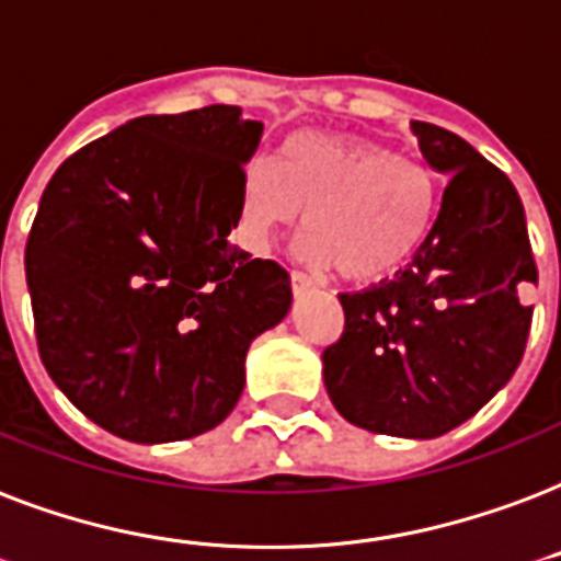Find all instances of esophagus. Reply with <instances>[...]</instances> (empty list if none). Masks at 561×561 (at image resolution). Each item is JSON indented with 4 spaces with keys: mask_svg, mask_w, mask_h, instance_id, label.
<instances>
[{
    "mask_svg": "<svg viewBox=\"0 0 561 561\" xmlns=\"http://www.w3.org/2000/svg\"><path fill=\"white\" fill-rule=\"evenodd\" d=\"M290 288H294V294H306V290L314 288V282H311V276H306L302 271H290Z\"/></svg>",
    "mask_w": 561,
    "mask_h": 561,
    "instance_id": "obj_1",
    "label": "esophagus"
}]
</instances>
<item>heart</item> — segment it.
I'll return each mask as SVG.
<instances>
[{"instance_id": "heart-1", "label": "heart", "mask_w": 561, "mask_h": 561, "mask_svg": "<svg viewBox=\"0 0 561 561\" xmlns=\"http://www.w3.org/2000/svg\"><path fill=\"white\" fill-rule=\"evenodd\" d=\"M438 185L421 161L367 138L299 131L241 179V238L262 252L306 214L302 255L350 282H379L414 259L433 229Z\"/></svg>"}]
</instances>
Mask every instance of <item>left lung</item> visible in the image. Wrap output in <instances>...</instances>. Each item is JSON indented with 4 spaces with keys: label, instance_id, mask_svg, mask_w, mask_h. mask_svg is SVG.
<instances>
[{
    "label": "left lung",
    "instance_id": "left-lung-1",
    "mask_svg": "<svg viewBox=\"0 0 561 561\" xmlns=\"http://www.w3.org/2000/svg\"><path fill=\"white\" fill-rule=\"evenodd\" d=\"M423 158L450 173L433 232L391 282L341 294L344 332L323 379L350 423L438 438L480 412L524 358L538 271L503 170L447 128L414 119Z\"/></svg>",
    "mask_w": 561,
    "mask_h": 561
}]
</instances>
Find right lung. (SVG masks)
Listing matches in <instances>:
<instances>
[{
	"label": "right lung",
	"mask_w": 561,
	"mask_h": 561,
	"mask_svg": "<svg viewBox=\"0 0 561 561\" xmlns=\"http://www.w3.org/2000/svg\"><path fill=\"white\" fill-rule=\"evenodd\" d=\"M264 126L238 105L128 119L43 191L25 282L43 367L96 426L138 444L208 433L290 276L229 241Z\"/></svg>",
	"instance_id": "add662e5"
}]
</instances>
